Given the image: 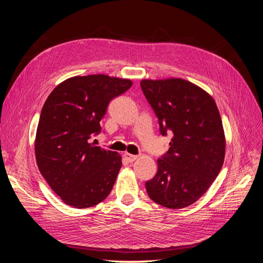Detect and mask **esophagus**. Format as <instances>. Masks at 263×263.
<instances>
[{
    "label": "esophagus",
    "mask_w": 263,
    "mask_h": 263,
    "mask_svg": "<svg viewBox=\"0 0 263 263\" xmlns=\"http://www.w3.org/2000/svg\"><path fill=\"white\" fill-rule=\"evenodd\" d=\"M124 157H125V159L128 162H134L135 160H136V159L138 158V156H136V155H132V154H128V153H125L124 154Z\"/></svg>",
    "instance_id": "obj_1"
}]
</instances>
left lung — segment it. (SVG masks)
Wrapping results in <instances>:
<instances>
[{
	"label": "left lung",
	"instance_id": "obj_1",
	"mask_svg": "<svg viewBox=\"0 0 263 263\" xmlns=\"http://www.w3.org/2000/svg\"><path fill=\"white\" fill-rule=\"evenodd\" d=\"M140 86L159 119L160 133L173 137L146 182L149 197L164 208L192 205L216 179L224 163L226 139L216 103L198 85L180 78L144 79Z\"/></svg>",
	"mask_w": 263,
	"mask_h": 263
}]
</instances>
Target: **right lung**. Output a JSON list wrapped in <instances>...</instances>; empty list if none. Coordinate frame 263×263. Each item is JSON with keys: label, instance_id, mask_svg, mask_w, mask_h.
Masks as SVG:
<instances>
[{"label": "right lung", "instance_id": "obj_1", "mask_svg": "<svg viewBox=\"0 0 263 263\" xmlns=\"http://www.w3.org/2000/svg\"><path fill=\"white\" fill-rule=\"evenodd\" d=\"M133 85L106 74L69 78L43 106L35 138L38 169L63 203L86 209L104 201L122 168V157L91 142L101 132L108 103Z\"/></svg>", "mask_w": 263, "mask_h": 263}]
</instances>
